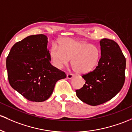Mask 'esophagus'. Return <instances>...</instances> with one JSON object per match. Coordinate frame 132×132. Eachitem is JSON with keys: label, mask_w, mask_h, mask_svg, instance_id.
Wrapping results in <instances>:
<instances>
[{"label": "esophagus", "mask_w": 132, "mask_h": 132, "mask_svg": "<svg viewBox=\"0 0 132 132\" xmlns=\"http://www.w3.org/2000/svg\"><path fill=\"white\" fill-rule=\"evenodd\" d=\"M73 77H74V75H72V74H67V75H66V78L69 79H72Z\"/></svg>", "instance_id": "esophagus-1"}]
</instances>
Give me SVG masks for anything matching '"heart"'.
I'll list each match as a JSON object with an SVG mask.
<instances>
[{
  "mask_svg": "<svg viewBox=\"0 0 132 132\" xmlns=\"http://www.w3.org/2000/svg\"><path fill=\"white\" fill-rule=\"evenodd\" d=\"M50 56L54 67L61 69L68 64L78 74H86L92 71L100 58V50L95 45L85 42L63 39L59 42V48L53 46L51 49Z\"/></svg>",
  "mask_w": 132,
  "mask_h": 132,
  "instance_id": "obj_1",
  "label": "heart"
}]
</instances>
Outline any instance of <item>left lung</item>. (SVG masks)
I'll return each mask as SVG.
<instances>
[{
  "instance_id": "left-lung-1",
  "label": "left lung",
  "mask_w": 132,
  "mask_h": 132,
  "mask_svg": "<svg viewBox=\"0 0 132 132\" xmlns=\"http://www.w3.org/2000/svg\"><path fill=\"white\" fill-rule=\"evenodd\" d=\"M101 57L98 66L82 78L86 82L76 90L82 102L96 106L110 100L124 85L126 59L119 46L114 40L103 39L100 41Z\"/></svg>"
}]
</instances>
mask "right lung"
I'll return each instance as SVG.
<instances>
[{"mask_svg":"<svg viewBox=\"0 0 132 132\" xmlns=\"http://www.w3.org/2000/svg\"><path fill=\"white\" fill-rule=\"evenodd\" d=\"M47 43L44 34L27 36L12 46L7 57L10 85L29 101H46L56 82L66 77L50 63Z\"/></svg>","mask_w":132,"mask_h":132,"instance_id":"right-lung-1","label":"right lung"}]
</instances>
